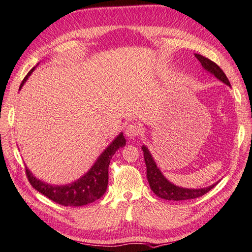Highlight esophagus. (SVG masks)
Here are the masks:
<instances>
[{"label": "esophagus", "instance_id": "1", "mask_svg": "<svg viewBox=\"0 0 252 252\" xmlns=\"http://www.w3.org/2000/svg\"><path fill=\"white\" fill-rule=\"evenodd\" d=\"M126 136L129 138H135L136 136H138V134L140 133V127L137 125V124H129L128 126L126 127Z\"/></svg>", "mask_w": 252, "mask_h": 252}]
</instances>
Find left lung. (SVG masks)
<instances>
[{"label": "left lung", "mask_w": 252, "mask_h": 252, "mask_svg": "<svg viewBox=\"0 0 252 252\" xmlns=\"http://www.w3.org/2000/svg\"><path fill=\"white\" fill-rule=\"evenodd\" d=\"M195 56L197 57V60L200 62L202 67H204L207 72L215 75L219 81H221L222 83L227 84L228 86H230V82H229V79L227 78L226 74L223 73V70L220 68L217 64L202 55L196 54ZM142 149L144 152L145 164H146L147 168V179L149 186H151V189L154 191V193H156V196L159 198H162V199L166 200L195 199V198L205 195V193L211 190V189L216 186V184H214L209 187L199 189H188L175 186L174 184L168 182V180L164 177V175L161 174V171L157 167L156 162L154 161V158L152 156V154L149 153L148 148L146 146H143Z\"/></svg>", "instance_id": "8db88e82"}]
</instances>
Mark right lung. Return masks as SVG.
Returning a JSON list of instances; mask_svg holds the SVG:
<instances>
[{
    "label": "right lung",
    "mask_w": 252,
    "mask_h": 252,
    "mask_svg": "<svg viewBox=\"0 0 252 252\" xmlns=\"http://www.w3.org/2000/svg\"><path fill=\"white\" fill-rule=\"evenodd\" d=\"M35 67L30 70L28 75L22 82L20 90L24 85L26 79L33 72ZM126 145V139L123 133L119 134L113 143L101 153L92 168L87 173L72 184L64 186H53L46 183H43L34 177L32 173L26 167L25 173L30 184L38 192L53 200L56 204L62 206L79 207L91 204L104 195L108 185V167L112 157L118 148H122Z\"/></svg>",
    "instance_id": "right-lung-1"
}]
</instances>
